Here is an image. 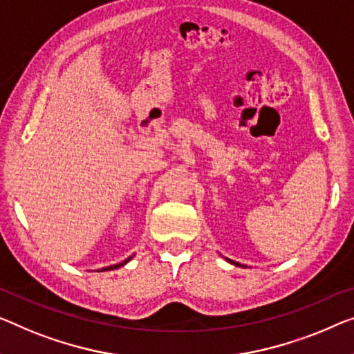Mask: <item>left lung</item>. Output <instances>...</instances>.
Here are the masks:
<instances>
[{"label":"left lung","instance_id":"left-lung-1","mask_svg":"<svg viewBox=\"0 0 354 354\" xmlns=\"http://www.w3.org/2000/svg\"><path fill=\"white\" fill-rule=\"evenodd\" d=\"M225 261H227V262H230V263H234V266H236V267H243V266H241V263H239V262H235V261H230V259H227V257H225Z\"/></svg>","mask_w":354,"mask_h":354}]
</instances>
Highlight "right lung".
<instances>
[{"label":"right lung","mask_w":354,"mask_h":354,"mask_svg":"<svg viewBox=\"0 0 354 354\" xmlns=\"http://www.w3.org/2000/svg\"><path fill=\"white\" fill-rule=\"evenodd\" d=\"M135 256V254H133ZM133 256H130V257H127L125 261H122L120 263H115V266H109V267H103V268H98V272H108V270H115V268H119V267H122V266H125L127 262H130L131 259H133Z\"/></svg>","instance_id":"obj_1"}]
</instances>
